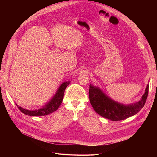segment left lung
<instances>
[{
  "label": "left lung",
  "mask_w": 157,
  "mask_h": 157,
  "mask_svg": "<svg viewBox=\"0 0 157 157\" xmlns=\"http://www.w3.org/2000/svg\"><path fill=\"white\" fill-rule=\"evenodd\" d=\"M149 93V84L141 99L134 104L124 105L108 98L99 88L90 85L89 99L92 107L101 117L113 121L124 120L136 115L144 107Z\"/></svg>",
  "instance_id": "obj_1"
}]
</instances>
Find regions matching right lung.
<instances>
[{
  "label": "right lung",
  "instance_id": "add662e5",
  "mask_svg": "<svg viewBox=\"0 0 157 157\" xmlns=\"http://www.w3.org/2000/svg\"><path fill=\"white\" fill-rule=\"evenodd\" d=\"M70 82H65L62 84L61 85L59 89L58 90V92L56 94L54 98H52L50 101H49L46 105L41 109H37V110H34V111H30V110H27V109H23L21 107L18 106L17 105V107L18 109L23 113H24L25 115H27L29 116H44L49 115V114L54 112L56 111L57 109L59 108L60 105L62 103L63 101V98L64 96V92L65 88H67V86L69 84Z\"/></svg>",
  "mask_w": 157,
  "mask_h": 157
}]
</instances>
